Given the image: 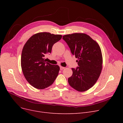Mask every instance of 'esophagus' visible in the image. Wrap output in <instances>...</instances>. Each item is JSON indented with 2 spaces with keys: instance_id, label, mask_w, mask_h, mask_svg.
<instances>
[{
  "instance_id": "obj_1",
  "label": "esophagus",
  "mask_w": 123,
  "mask_h": 123,
  "mask_svg": "<svg viewBox=\"0 0 123 123\" xmlns=\"http://www.w3.org/2000/svg\"><path fill=\"white\" fill-rule=\"evenodd\" d=\"M60 70H63V69H65V67H62V66H60Z\"/></svg>"
}]
</instances>
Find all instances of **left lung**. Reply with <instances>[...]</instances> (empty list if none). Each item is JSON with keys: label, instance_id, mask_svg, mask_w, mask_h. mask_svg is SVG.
Segmentation results:
<instances>
[{"label": "left lung", "instance_id": "1", "mask_svg": "<svg viewBox=\"0 0 123 123\" xmlns=\"http://www.w3.org/2000/svg\"><path fill=\"white\" fill-rule=\"evenodd\" d=\"M63 39L71 53L78 58L79 67L72 68L73 74L68 78L69 85L79 92L92 87L101 74L103 57L98 43L89 35L81 33L65 35Z\"/></svg>", "mask_w": 123, "mask_h": 123}]
</instances>
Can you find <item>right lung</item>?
Returning a JSON list of instances; mask_svg holds the SVG:
<instances>
[{"label": "right lung", "mask_w": 123, "mask_h": 123, "mask_svg": "<svg viewBox=\"0 0 123 123\" xmlns=\"http://www.w3.org/2000/svg\"><path fill=\"white\" fill-rule=\"evenodd\" d=\"M62 37L49 32H40L32 35L25 44L21 57V68L25 79L34 88L45 89L55 80L60 67L46 62L44 57L51 52L53 45Z\"/></svg>", "instance_id": "right-lung-1"}]
</instances>
